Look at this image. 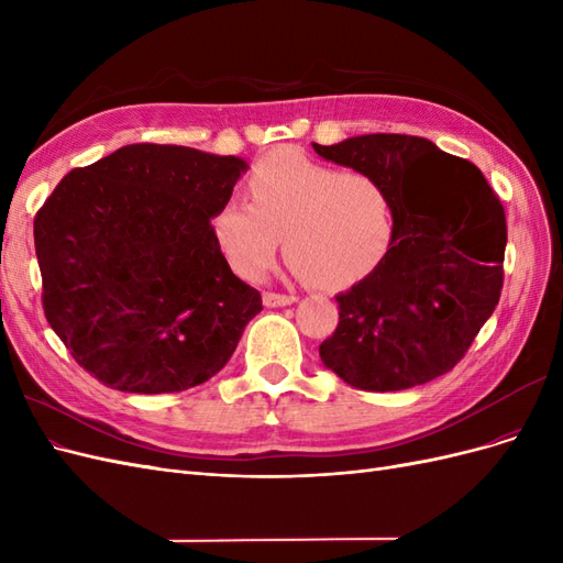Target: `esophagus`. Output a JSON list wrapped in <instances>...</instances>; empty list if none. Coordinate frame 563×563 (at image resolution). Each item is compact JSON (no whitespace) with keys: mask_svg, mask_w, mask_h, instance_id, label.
I'll return each mask as SVG.
<instances>
[{"mask_svg":"<svg viewBox=\"0 0 563 563\" xmlns=\"http://www.w3.org/2000/svg\"><path fill=\"white\" fill-rule=\"evenodd\" d=\"M296 296H286V294H263V305L265 308H286V305H294Z\"/></svg>","mask_w":563,"mask_h":563,"instance_id":"esophagus-1","label":"esophagus"}]
</instances>
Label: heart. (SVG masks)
I'll use <instances>...</instances> for the list:
<instances>
[{"label":"heart","instance_id":"b5f03b06","mask_svg":"<svg viewBox=\"0 0 563 563\" xmlns=\"http://www.w3.org/2000/svg\"><path fill=\"white\" fill-rule=\"evenodd\" d=\"M246 185L251 203L225 199L211 216L216 246L242 279L265 275L279 234L296 275L331 291L364 279L387 253L395 211L371 174L277 147L253 164Z\"/></svg>","mask_w":563,"mask_h":563}]
</instances>
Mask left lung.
<instances>
[{"label":"left lung","mask_w":563,"mask_h":563,"mask_svg":"<svg viewBox=\"0 0 563 563\" xmlns=\"http://www.w3.org/2000/svg\"><path fill=\"white\" fill-rule=\"evenodd\" d=\"M327 162L378 178L395 230L383 261L338 294L323 366L356 389L397 391L449 373L496 310L507 225L474 164L401 133L317 145Z\"/></svg>","instance_id":"8db88e82"}]
</instances>
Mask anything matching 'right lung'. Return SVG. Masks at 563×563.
<instances>
[{"instance_id":"right-lung-1","label":"right lung","mask_w":563,"mask_h":563,"mask_svg":"<svg viewBox=\"0 0 563 563\" xmlns=\"http://www.w3.org/2000/svg\"><path fill=\"white\" fill-rule=\"evenodd\" d=\"M249 162L126 145L67 174L35 218L44 314L106 387L166 395L207 383L263 310L218 251L211 216Z\"/></svg>"}]
</instances>
